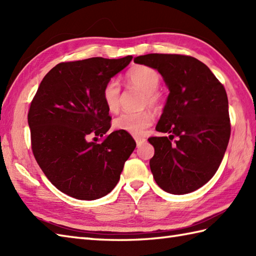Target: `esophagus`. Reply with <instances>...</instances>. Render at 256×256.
<instances>
[{
  "instance_id": "obj_1",
  "label": "esophagus",
  "mask_w": 256,
  "mask_h": 256,
  "mask_svg": "<svg viewBox=\"0 0 256 256\" xmlns=\"http://www.w3.org/2000/svg\"><path fill=\"white\" fill-rule=\"evenodd\" d=\"M135 142H136V145L138 146H140L142 144H144L146 142V140L144 138H140V136H136L135 138Z\"/></svg>"
}]
</instances>
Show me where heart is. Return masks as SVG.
<instances>
[{
  "mask_svg": "<svg viewBox=\"0 0 256 256\" xmlns=\"http://www.w3.org/2000/svg\"><path fill=\"white\" fill-rule=\"evenodd\" d=\"M126 79L132 86H136L145 94V104L150 108H160L162 98L156 90L160 84V74L155 69L148 66H136L126 74ZM121 86L116 79H110L103 86L102 98L108 110L116 112L120 104ZM153 122V116L148 111L140 113H122L114 120L113 125L118 131L132 135H140Z\"/></svg>",
  "mask_w": 256,
  "mask_h": 256,
  "instance_id": "1",
  "label": "heart"
}]
</instances>
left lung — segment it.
<instances>
[{"label": "left lung", "mask_w": 256, "mask_h": 256, "mask_svg": "<svg viewBox=\"0 0 256 256\" xmlns=\"http://www.w3.org/2000/svg\"><path fill=\"white\" fill-rule=\"evenodd\" d=\"M134 62L156 69L170 90L156 131L170 135L148 138L155 148L150 160L155 182L172 194L192 192L214 177L229 143L224 86L204 62L190 56L148 54Z\"/></svg>", "instance_id": "left-lung-1"}]
</instances>
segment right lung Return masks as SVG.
Listing matches in <instances>:
<instances>
[{
    "mask_svg": "<svg viewBox=\"0 0 256 256\" xmlns=\"http://www.w3.org/2000/svg\"><path fill=\"white\" fill-rule=\"evenodd\" d=\"M132 58L58 64L42 80L30 103L32 154L54 186L70 197L96 200L111 192L136 146L123 131L110 133L99 144L89 140L110 130L103 86Z\"/></svg>",
    "mask_w": 256,
    "mask_h": 256,
    "instance_id": "add662e5",
    "label": "right lung"
}]
</instances>
